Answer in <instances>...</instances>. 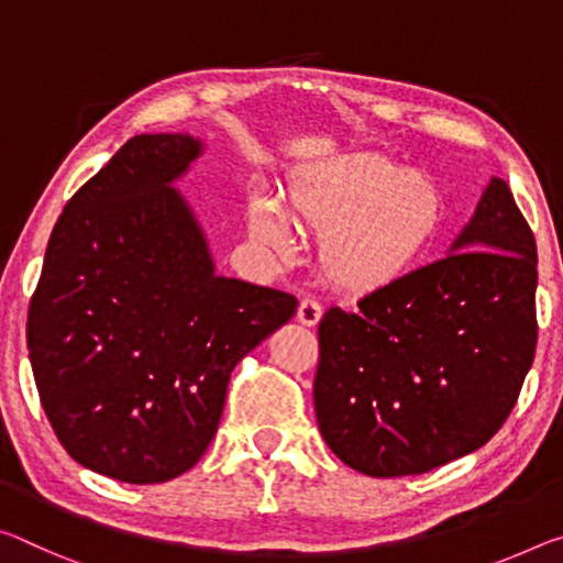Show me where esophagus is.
<instances>
[{"mask_svg":"<svg viewBox=\"0 0 563 563\" xmlns=\"http://www.w3.org/2000/svg\"><path fill=\"white\" fill-rule=\"evenodd\" d=\"M323 316V306L316 298H302L298 306V320L302 325H316Z\"/></svg>","mask_w":563,"mask_h":563,"instance_id":"1","label":"esophagus"}]
</instances>
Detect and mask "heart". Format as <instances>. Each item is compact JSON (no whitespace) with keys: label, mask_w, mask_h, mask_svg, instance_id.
<instances>
[{"label":"heart","mask_w":563,"mask_h":563,"mask_svg":"<svg viewBox=\"0 0 563 563\" xmlns=\"http://www.w3.org/2000/svg\"><path fill=\"white\" fill-rule=\"evenodd\" d=\"M285 216L320 240V263L355 296L386 290L431 261L445 225V195L433 177L380 155H353L296 177ZM273 202L247 205L255 243L290 255L292 230Z\"/></svg>","instance_id":"heart-1"}]
</instances>
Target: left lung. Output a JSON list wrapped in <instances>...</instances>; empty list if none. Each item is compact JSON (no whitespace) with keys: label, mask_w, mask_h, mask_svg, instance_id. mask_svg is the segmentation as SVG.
<instances>
[{"label":"left lung","mask_w":563,"mask_h":563,"mask_svg":"<svg viewBox=\"0 0 563 563\" xmlns=\"http://www.w3.org/2000/svg\"><path fill=\"white\" fill-rule=\"evenodd\" d=\"M537 238L494 177L433 261L355 313L318 323L313 400L330 451L365 476H416L476 451L519 400L537 353Z\"/></svg>","instance_id":"1"}]
</instances>
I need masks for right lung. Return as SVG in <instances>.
<instances>
[{
	"label": "right lung",
	"mask_w": 563,
	"mask_h": 563,
	"mask_svg": "<svg viewBox=\"0 0 563 563\" xmlns=\"http://www.w3.org/2000/svg\"><path fill=\"white\" fill-rule=\"evenodd\" d=\"M190 135H137L62 210L26 313L40 400L65 451L95 474L163 484L218 431L230 373L298 300L218 275L169 183Z\"/></svg>",
	"instance_id": "add662e5"
}]
</instances>
